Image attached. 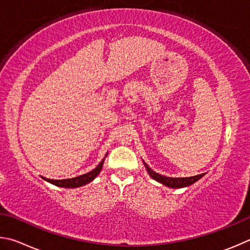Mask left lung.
I'll return each instance as SVG.
<instances>
[{
    "mask_svg": "<svg viewBox=\"0 0 250 250\" xmlns=\"http://www.w3.org/2000/svg\"><path fill=\"white\" fill-rule=\"evenodd\" d=\"M144 165H145L149 176L154 179V180L163 183L164 186L168 188H173V189H180V188H185V187H189L191 185H193L194 182L200 180V179L205 174V173H202V174H198V176H193L189 178H170V177L161 176V174L155 172L154 170L148 167L146 163H144Z\"/></svg>",
    "mask_w": 250,
    "mask_h": 250,
    "instance_id": "obj_1",
    "label": "left lung"
}]
</instances>
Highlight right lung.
Here are the masks:
<instances>
[{
    "instance_id": "add662e5",
    "label": "right lung",
    "mask_w": 250,
    "mask_h": 250,
    "mask_svg": "<svg viewBox=\"0 0 250 250\" xmlns=\"http://www.w3.org/2000/svg\"><path fill=\"white\" fill-rule=\"evenodd\" d=\"M104 159L105 158H103V160L101 161V163L98 165V167H96L95 169H93L92 171L87 172L85 174H82V176L71 178V179H62V180H51V179H46L45 178V180L52 183V185H55L57 187L72 188V189H73V188H79V187L85 186L86 183H90L91 181H93L96 177H98V174L101 172V170H102Z\"/></svg>"
}]
</instances>
